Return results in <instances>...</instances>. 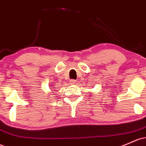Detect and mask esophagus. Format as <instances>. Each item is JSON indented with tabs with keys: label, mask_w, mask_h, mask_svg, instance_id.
<instances>
[{
	"label": "esophagus",
	"mask_w": 146,
	"mask_h": 146,
	"mask_svg": "<svg viewBox=\"0 0 146 146\" xmlns=\"http://www.w3.org/2000/svg\"><path fill=\"white\" fill-rule=\"evenodd\" d=\"M70 83L72 84H74L75 83H76V80H71L70 81Z\"/></svg>",
	"instance_id": "1"
}]
</instances>
